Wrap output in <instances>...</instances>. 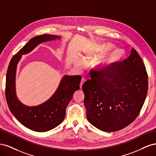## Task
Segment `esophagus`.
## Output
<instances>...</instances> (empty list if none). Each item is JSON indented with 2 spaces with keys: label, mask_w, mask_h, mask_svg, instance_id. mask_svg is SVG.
I'll list each match as a JSON object with an SVG mask.
<instances>
[{
  "label": "esophagus",
  "mask_w": 156,
  "mask_h": 156,
  "mask_svg": "<svg viewBox=\"0 0 156 156\" xmlns=\"http://www.w3.org/2000/svg\"><path fill=\"white\" fill-rule=\"evenodd\" d=\"M85 81H86V79H85V78L84 77H83L82 79H81V83H80V88H82V86H83V83L85 82Z\"/></svg>",
  "instance_id": "obj_1"
}]
</instances>
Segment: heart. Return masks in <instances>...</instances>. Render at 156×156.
<instances>
[{
    "instance_id": "1",
    "label": "heart",
    "mask_w": 156,
    "mask_h": 156,
    "mask_svg": "<svg viewBox=\"0 0 156 156\" xmlns=\"http://www.w3.org/2000/svg\"><path fill=\"white\" fill-rule=\"evenodd\" d=\"M112 45L111 44H106L103 45L101 50L102 51H105L111 49ZM122 56V52L119 49H115L111 53L105 56L102 59L97 61L95 64L96 69L100 72H105L108 70L111 66H112L118 60H119ZM79 66H81V64L79 63Z\"/></svg>"
}]
</instances>
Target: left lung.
Listing matches in <instances>:
<instances>
[{
  "label": "left lung",
  "mask_w": 156,
  "mask_h": 156,
  "mask_svg": "<svg viewBox=\"0 0 156 156\" xmlns=\"http://www.w3.org/2000/svg\"><path fill=\"white\" fill-rule=\"evenodd\" d=\"M91 79L83 84L88 122L106 132L120 130L131 124L142 108L148 88L143 60L133 48L122 62L105 72L91 69Z\"/></svg>",
  "instance_id": "obj_1"
}]
</instances>
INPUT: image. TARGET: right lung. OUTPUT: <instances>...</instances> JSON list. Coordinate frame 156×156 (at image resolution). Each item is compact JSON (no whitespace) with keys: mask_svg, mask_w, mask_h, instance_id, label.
Listing matches in <instances>:
<instances>
[{"mask_svg":"<svg viewBox=\"0 0 156 156\" xmlns=\"http://www.w3.org/2000/svg\"><path fill=\"white\" fill-rule=\"evenodd\" d=\"M59 37L49 34L32 37L13 56L8 68L5 95L8 107L21 124L35 131H48L62 123L66 115V108L72 99L73 93L80 88L79 84L82 77L80 75H66L49 100L38 106L28 107L22 104L16 94L15 78L17 64L22 55L29 53L37 44Z\"/></svg>","mask_w":156,"mask_h":156,"instance_id":"right-lung-1","label":"right lung"}]
</instances>
